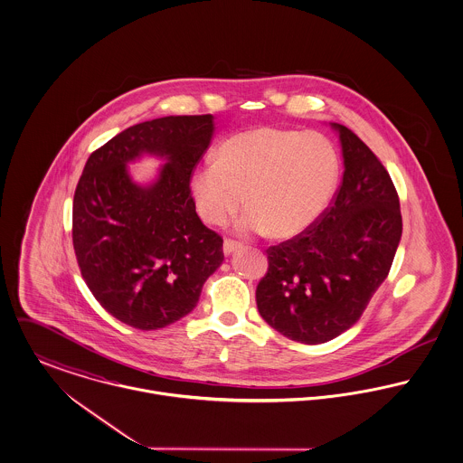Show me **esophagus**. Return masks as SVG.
<instances>
[{
  "label": "esophagus",
  "instance_id": "1",
  "mask_svg": "<svg viewBox=\"0 0 463 463\" xmlns=\"http://www.w3.org/2000/svg\"><path fill=\"white\" fill-rule=\"evenodd\" d=\"M240 249H241V243H238V241H232V240L223 241V253L225 255H232L236 250Z\"/></svg>",
  "mask_w": 463,
  "mask_h": 463
}]
</instances>
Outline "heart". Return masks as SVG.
Segmentation results:
<instances>
[{"mask_svg": "<svg viewBox=\"0 0 463 463\" xmlns=\"http://www.w3.org/2000/svg\"><path fill=\"white\" fill-rule=\"evenodd\" d=\"M338 183V156L326 137L277 127L240 132L218 147L192 176L201 216L220 225L243 201L240 234L294 238L310 229Z\"/></svg>", "mask_w": 463, "mask_h": 463, "instance_id": "b5f03b06", "label": "heart"}]
</instances>
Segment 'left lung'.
<instances>
[{
	"instance_id": "1",
	"label": "left lung",
	"mask_w": 463,
	"mask_h": 463,
	"mask_svg": "<svg viewBox=\"0 0 463 463\" xmlns=\"http://www.w3.org/2000/svg\"><path fill=\"white\" fill-rule=\"evenodd\" d=\"M338 134L344 178L319 222L268 250V273L257 285V310L273 329L308 345L347 331L386 280L402 238L392 178L356 134Z\"/></svg>"
}]
</instances>
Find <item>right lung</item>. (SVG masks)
Wrapping results in <instances>:
<instances>
[{
  "instance_id": "1",
  "label": "right lung",
  "mask_w": 463,
  "mask_h": 463,
  "mask_svg": "<svg viewBox=\"0 0 463 463\" xmlns=\"http://www.w3.org/2000/svg\"><path fill=\"white\" fill-rule=\"evenodd\" d=\"M212 114L165 116L134 125L88 158L73 195V250L82 279L107 312L137 329L190 314L223 262V240L208 229L190 176L213 137ZM165 164L147 184L128 164Z\"/></svg>"
}]
</instances>
